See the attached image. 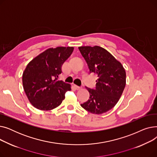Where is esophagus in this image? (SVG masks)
<instances>
[{
    "label": "esophagus",
    "instance_id": "obj_1",
    "mask_svg": "<svg viewBox=\"0 0 157 157\" xmlns=\"http://www.w3.org/2000/svg\"><path fill=\"white\" fill-rule=\"evenodd\" d=\"M74 88H75L76 90H79V89L81 88V86H77V85H74Z\"/></svg>",
    "mask_w": 157,
    "mask_h": 157
}]
</instances>
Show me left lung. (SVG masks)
<instances>
[{"label":"left lung","mask_w":157,"mask_h":157,"mask_svg":"<svg viewBox=\"0 0 157 157\" xmlns=\"http://www.w3.org/2000/svg\"><path fill=\"white\" fill-rule=\"evenodd\" d=\"M87 63L90 72L98 79L95 89L86 88L90 94L82 108L90 113L101 114L117 104L126 85V73L121 63L103 48L95 46L79 47Z\"/></svg>","instance_id":"8db88e82"}]
</instances>
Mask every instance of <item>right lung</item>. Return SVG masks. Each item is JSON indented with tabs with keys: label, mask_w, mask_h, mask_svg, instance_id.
Here are the masks:
<instances>
[{
	"label": "right lung",
	"mask_w": 157,
	"mask_h": 157,
	"mask_svg": "<svg viewBox=\"0 0 157 157\" xmlns=\"http://www.w3.org/2000/svg\"><path fill=\"white\" fill-rule=\"evenodd\" d=\"M73 50V47L49 48L28 63L23 73V86L36 108L43 111L56 108L71 90L69 84L58 79L63 63Z\"/></svg>",
	"instance_id": "1"
}]
</instances>
